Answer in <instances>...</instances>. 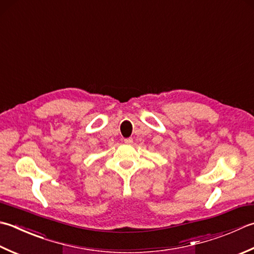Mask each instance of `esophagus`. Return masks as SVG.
<instances>
[{"label":"esophagus","instance_id":"obj_1","mask_svg":"<svg viewBox=\"0 0 254 254\" xmlns=\"http://www.w3.org/2000/svg\"><path fill=\"white\" fill-rule=\"evenodd\" d=\"M124 143H126V144H132L133 143V138H131V137L126 138V140H124Z\"/></svg>","mask_w":254,"mask_h":254}]
</instances>
